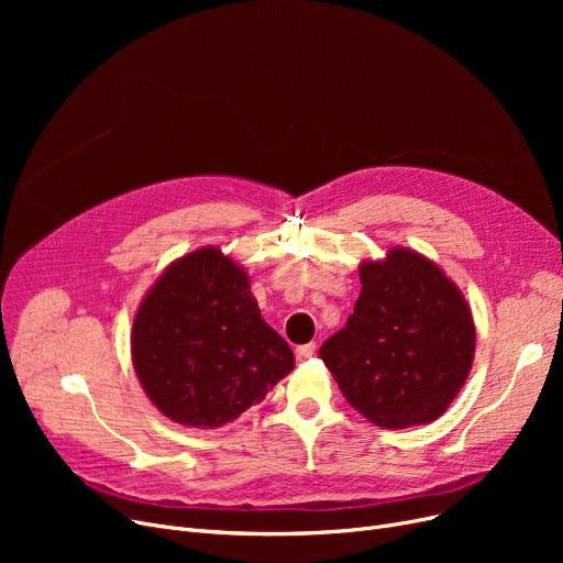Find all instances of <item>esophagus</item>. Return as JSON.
<instances>
[{"mask_svg":"<svg viewBox=\"0 0 563 563\" xmlns=\"http://www.w3.org/2000/svg\"><path fill=\"white\" fill-rule=\"evenodd\" d=\"M314 349H317V346L310 342V344L297 346V349H294V353H297V361H308V358L314 356Z\"/></svg>","mask_w":563,"mask_h":563,"instance_id":"1","label":"esophagus"}]
</instances>
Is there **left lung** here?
Returning a JSON list of instances; mask_svg holds the SVG:
<instances>
[{
  "mask_svg": "<svg viewBox=\"0 0 563 563\" xmlns=\"http://www.w3.org/2000/svg\"><path fill=\"white\" fill-rule=\"evenodd\" d=\"M346 327L319 349L346 401L383 429L438 420L475 361V319L456 283L427 255L393 246L363 260Z\"/></svg>",
  "mask_w": 563,
  "mask_h": 563,
  "instance_id": "left-lung-1",
  "label": "left lung"
}]
</instances>
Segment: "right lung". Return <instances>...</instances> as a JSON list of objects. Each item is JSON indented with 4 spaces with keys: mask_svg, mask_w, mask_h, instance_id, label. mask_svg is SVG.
Listing matches in <instances>:
<instances>
[{
    "mask_svg": "<svg viewBox=\"0 0 563 563\" xmlns=\"http://www.w3.org/2000/svg\"><path fill=\"white\" fill-rule=\"evenodd\" d=\"M132 365L162 416L219 429L294 369L289 344L260 314L251 278L217 246L170 262L132 327Z\"/></svg>",
    "mask_w": 563,
    "mask_h": 563,
    "instance_id": "1",
    "label": "right lung"
}]
</instances>
